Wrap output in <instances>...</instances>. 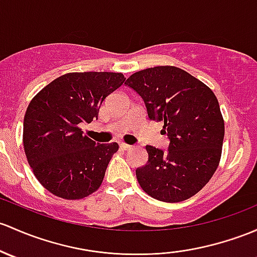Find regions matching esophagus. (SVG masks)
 <instances>
[{"mask_svg":"<svg viewBox=\"0 0 257 257\" xmlns=\"http://www.w3.org/2000/svg\"><path fill=\"white\" fill-rule=\"evenodd\" d=\"M120 148L123 150H131L133 147H132V145H129V144H125V143H120Z\"/></svg>","mask_w":257,"mask_h":257,"instance_id":"34e87169","label":"esophagus"}]
</instances>
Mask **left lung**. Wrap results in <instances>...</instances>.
Here are the masks:
<instances>
[{"label":"left lung","mask_w":257,"mask_h":257,"mask_svg":"<svg viewBox=\"0 0 257 257\" xmlns=\"http://www.w3.org/2000/svg\"><path fill=\"white\" fill-rule=\"evenodd\" d=\"M125 85L144 99L148 115L163 120L169 150L148 145L149 160L137 169L145 193L163 202H182L198 193L219 165L224 119L213 91L176 66H155L132 75Z\"/></svg>","instance_id":"obj_1"}]
</instances>
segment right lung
<instances>
[{"label":"right lung","mask_w":257,"mask_h":257,"mask_svg":"<svg viewBox=\"0 0 257 257\" xmlns=\"http://www.w3.org/2000/svg\"><path fill=\"white\" fill-rule=\"evenodd\" d=\"M124 81L120 72H69L33 97L24 115V151L34 176L50 193L72 201L102 185L119 145L96 144L80 124L97 119L102 102Z\"/></svg>","instance_id":"right-lung-1"}]
</instances>
